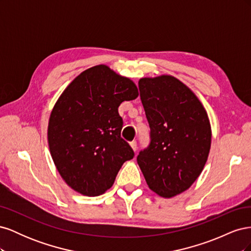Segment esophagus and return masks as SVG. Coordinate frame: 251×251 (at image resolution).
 Returning a JSON list of instances; mask_svg holds the SVG:
<instances>
[{"label":"esophagus","mask_w":251,"mask_h":251,"mask_svg":"<svg viewBox=\"0 0 251 251\" xmlns=\"http://www.w3.org/2000/svg\"><path fill=\"white\" fill-rule=\"evenodd\" d=\"M130 146H131V148L133 149V151H136V150H137V142H136L135 140H134V141H132V142L130 143Z\"/></svg>","instance_id":"1"}]
</instances>
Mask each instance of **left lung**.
Returning <instances> with one entry per match:
<instances>
[{
  "label": "left lung",
  "mask_w": 251,
  "mask_h": 251,
  "mask_svg": "<svg viewBox=\"0 0 251 251\" xmlns=\"http://www.w3.org/2000/svg\"><path fill=\"white\" fill-rule=\"evenodd\" d=\"M138 87L151 141L137 162L151 191L172 198L191 187L206 163L211 142L207 113L174 76L141 78Z\"/></svg>",
  "instance_id": "1"
}]
</instances>
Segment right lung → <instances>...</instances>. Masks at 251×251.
<instances>
[{
    "label": "right lung",
    "mask_w": 251,
    "mask_h": 251,
    "mask_svg": "<svg viewBox=\"0 0 251 251\" xmlns=\"http://www.w3.org/2000/svg\"><path fill=\"white\" fill-rule=\"evenodd\" d=\"M138 96L135 83L108 66L83 71L53 108L48 143L60 176L74 191L98 196L109 189L134 151L120 133V103Z\"/></svg>",
    "instance_id": "right-lung-1"
}]
</instances>
